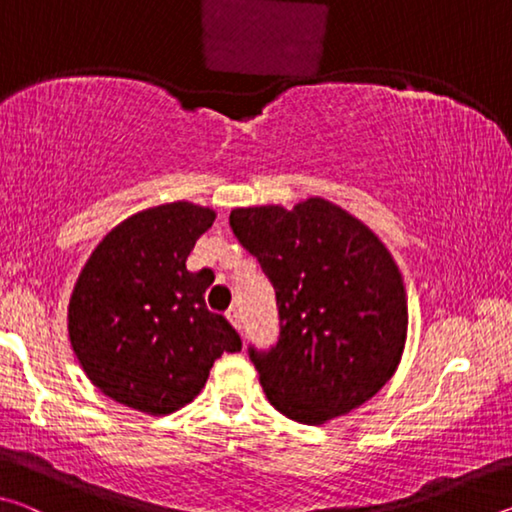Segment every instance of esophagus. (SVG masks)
<instances>
[{
  "label": "esophagus",
  "mask_w": 512,
  "mask_h": 512,
  "mask_svg": "<svg viewBox=\"0 0 512 512\" xmlns=\"http://www.w3.org/2000/svg\"><path fill=\"white\" fill-rule=\"evenodd\" d=\"M225 318L230 320L232 327H235V329H241V316H239V311H237V309H228V314H225Z\"/></svg>",
  "instance_id": "1"
}]
</instances>
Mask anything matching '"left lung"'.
<instances>
[{
  "mask_svg": "<svg viewBox=\"0 0 512 512\" xmlns=\"http://www.w3.org/2000/svg\"><path fill=\"white\" fill-rule=\"evenodd\" d=\"M230 228L275 289L280 339L248 348L277 411L300 424L350 413L395 375L409 309L393 255L366 223L311 196L237 207Z\"/></svg>",
  "mask_w": 512,
  "mask_h": 512,
  "instance_id": "left-lung-1",
  "label": "left lung"
}]
</instances>
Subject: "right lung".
<instances>
[{
  "instance_id": "right-lung-1",
  "label": "right lung",
  "mask_w": 512,
  "mask_h": 512,
  "mask_svg": "<svg viewBox=\"0 0 512 512\" xmlns=\"http://www.w3.org/2000/svg\"><path fill=\"white\" fill-rule=\"evenodd\" d=\"M214 210L187 201L137 212L92 250L67 307V332L85 375L135 411L167 415L201 393L223 352H239L228 320L205 307L212 271L189 273Z\"/></svg>"
}]
</instances>
